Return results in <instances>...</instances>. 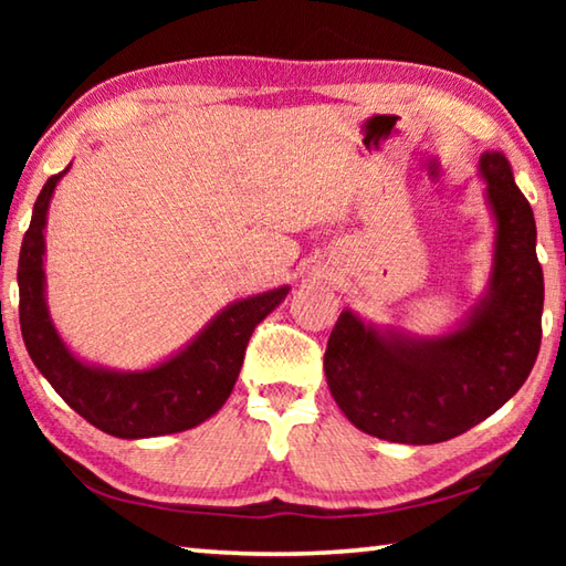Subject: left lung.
Returning a JSON list of instances; mask_svg holds the SVG:
<instances>
[{
	"label": "left lung",
	"mask_w": 566,
	"mask_h": 566,
	"mask_svg": "<svg viewBox=\"0 0 566 566\" xmlns=\"http://www.w3.org/2000/svg\"><path fill=\"white\" fill-rule=\"evenodd\" d=\"M496 219L486 300L464 327L439 339L381 334L342 312L324 352L334 401L354 427L399 444H437L464 434L512 399L542 344L544 274L536 224L500 151L479 159Z\"/></svg>",
	"instance_id": "left-lung-1"
}]
</instances>
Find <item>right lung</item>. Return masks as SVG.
I'll return each mask as SVG.
<instances>
[{"label":"right lung","mask_w":566,"mask_h":566,"mask_svg":"<svg viewBox=\"0 0 566 566\" xmlns=\"http://www.w3.org/2000/svg\"><path fill=\"white\" fill-rule=\"evenodd\" d=\"M66 169L46 179L19 249V327L27 352L56 395L112 437H159L202 424L232 395L249 337L290 286L227 306L187 349L155 369L124 375L82 364L64 347L44 304L46 209Z\"/></svg>","instance_id":"add662e5"}]
</instances>
